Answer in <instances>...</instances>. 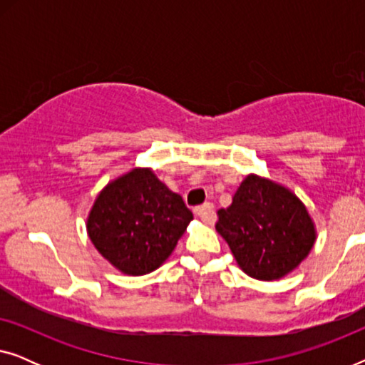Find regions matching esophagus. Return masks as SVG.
I'll return each instance as SVG.
<instances>
[{
    "mask_svg": "<svg viewBox=\"0 0 365 365\" xmlns=\"http://www.w3.org/2000/svg\"><path fill=\"white\" fill-rule=\"evenodd\" d=\"M194 212H196V216L199 219H202L204 222H214V219H216V212H214V206L211 202H206L202 204V206H197L194 209Z\"/></svg>",
    "mask_w": 365,
    "mask_h": 365,
    "instance_id": "1",
    "label": "esophagus"
}]
</instances>
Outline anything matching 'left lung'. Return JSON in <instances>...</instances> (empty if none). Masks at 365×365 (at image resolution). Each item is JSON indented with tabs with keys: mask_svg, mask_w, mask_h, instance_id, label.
<instances>
[{
	"mask_svg": "<svg viewBox=\"0 0 365 365\" xmlns=\"http://www.w3.org/2000/svg\"><path fill=\"white\" fill-rule=\"evenodd\" d=\"M216 231L239 267L259 281L294 271L316 242V227L301 199L256 174L241 182L231 206L219 209Z\"/></svg>",
	"mask_w": 365,
	"mask_h": 365,
	"instance_id": "8db88e82",
	"label": "left lung"
}]
</instances>
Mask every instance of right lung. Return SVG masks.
Instances as JSON below:
<instances>
[{
  "label": "right lung",
  "instance_id": "add662e5",
  "mask_svg": "<svg viewBox=\"0 0 365 365\" xmlns=\"http://www.w3.org/2000/svg\"><path fill=\"white\" fill-rule=\"evenodd\" d=\"M192 221L179 194L169 191L151 169H133L99 192L88 217L94 247L129 276L158 269Z\"/></svg>",
  "mask_w": 365,
  "mask_h": 365
}]
</instances>
